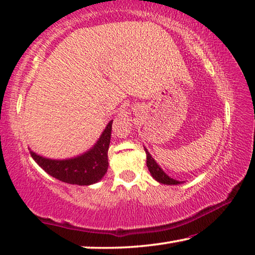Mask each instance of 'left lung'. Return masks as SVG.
Masks as SVG:
<instances>
[{"label": "left lung", "instance_id": "obj_1", "mask_svg": "<svg viewBox=\"0 0 255 255\" xmlns=\"http://www.w3.org/2000/svg\"><path fill=\"white\" fill-rule=\"evenodd\" d=\"M145 152H146V165H147V168L149 170V173H151V175L153 176V179L156 180L160 183H163V184L182 183L181 181L174 180V179H172V177H169L168 175H167V174L163 172L161 168H160V166L155 162V160L152 158V155L149 154L148 151L146 148H145Z\"/></svg>", "mask_w": 255, "mask_h": 255}]
</instances>
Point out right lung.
Returning <instances> with one entry per match:
<instances>
[{"instance_id": "1", "label": "right lung", "mask_w": 255, "mask_h": 255, "mask_svg": "<svg viewBox=\"0 0 255 255\" xmlns=\"http://www.w3.org/2000/svg\"><path fill=\"white\" fill-rule=\"evenodd\" d=\"M111 127L113 121L109 122L107 128L101 134L95 145L89 151L72 159L53 160L40 156L30 151L31 156L47 174L62 182L89 186L96 183L107 173L108 149H109L111 138Z\"/></svg>"}]
</instances>
